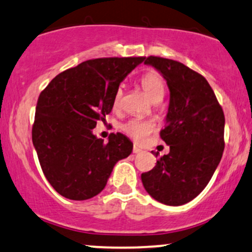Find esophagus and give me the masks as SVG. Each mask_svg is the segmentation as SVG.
<instances>
[{
    "label": "esophagus",
    "instance_id": "esophagus-1",
    "mask_svg": "<svg viewBox=\"0 0 252 252\" xmlns=\"http://www.w3.org/2000/svg\"><path fill=\"white\" fill-rule=\"evenodd\" d=\"M141 152V149L140 147H138V146H133V153H134V155H137V153H140Z\"/></svg>",
    "mask_w": 252,
    "mask_h": 252
}]
</instances>
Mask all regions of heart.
I'll list each match as a JSON object with an SVG mask.
<instances>
[{
  "mask_svg": "<svg viewBox=\"0 0 252 252\" xmlns=\"http://www.w3.org/2000/svg\"><path fill=\"white\" fill-rule=\"evenodd\" d=\"M140 84L145 93L149 95L152 101L159 102L161 101L162 97L165 95V91H166V84H165L162 76L156 70H150V72L145 73L140 79ZM121 90L115 93L113 99V107L118 108L121 99ZM123 131L126 133L128 137L134 139L135 141L144 140L147 135L152 131L153 126L152 124L147 123V121L141 120H129L121 126Z\"/></svg>",
  "mask_w": 252,
  "mask_h": 252,
  "instance_id": "1",
  "label": "heart"
}]
</instances>
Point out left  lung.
Returning <instances> with one entry per match:
<instances>
[{
	"instance_id": "left-lung-1",
	"label": "left lung",
	"mask_w": 252,
	"mask_h": 252,
	"mask_svg": "<svg viewBox=\"0 0 252 252\" xmlns=\"http://www.w3.org/2000/svg\"><path fill=\"white\" fill-rule=\"evenodd\" d=\"M144 63L155 67L170 90L166 124L160 132L170 152L141 174V182L158 202L183 205L205 189L220 164L225 118L203 75L178 61L158 56H149Z\"/></svg>"
}]
</instances>
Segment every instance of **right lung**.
Returning a JSON list of instances; mask_svg holds the SVG:
<instances>
[{
  "label": "right lung",
  "mask_w": 252,
  "mask_h": 252,
  "mask_svg": "<svg viewBox=\"0 0 252 252\" xmlns=\"http://www.w3.org/2000/svg\"><path fill=\"white\" fill-rule=\"evenodd\" d=\"M144 60H87L56 75L41 92L32 145L47 180L61 196L86 200L99 194L114 165L132 153L126 135L111 133L105 144L92 129L111 113L119 85Z\"/></svg>",
  "instance_id": "add662e5"
}]
</instances>
